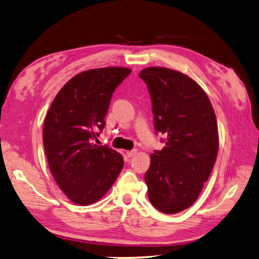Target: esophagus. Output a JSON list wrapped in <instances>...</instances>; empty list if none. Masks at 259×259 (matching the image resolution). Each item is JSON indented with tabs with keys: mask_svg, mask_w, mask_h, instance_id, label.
<instances>
[{
	"mask_svg": "<svg viewBox=\"0 0 259 259\" xmlns=\"http://www.w3.org/2000/svg\"><path fill=\"white\" fill-rule=\"evenodd\" d=\"M136 154H137V150H131V151H127V155L129 158L134 157V155H136Z\"/></svg>",
	"mask_w": 259,
	"mask_h": 259,
	"instance_id": "esophagus-1",
	"label": "esophagus"
}]
</instances>
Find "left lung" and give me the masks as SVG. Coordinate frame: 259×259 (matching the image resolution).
Here are the masks:
<instances>
[{"mask_svg": "<svg viewBox=\"0 0 259 259\" xmlns=\"http://www.w3.org/2000/svg\"><path fill=\"white\" fill-rule=\"evenodd\" d=\"M139 77L152 100L154 129L165 147L150 155L144 174L149 201L176 214L190 207L207 181L219 151V130L207 95L191 77L165 67H147Z\"/></svg>", "mask_w": 259, "mask_h": 259, "instance_id": "obj_1", "label": "left lung"}]
</instances>
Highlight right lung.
<instances>
[{
  "label": "right lung",
  "instance_id": "right-lung-1",
  "mask_svg": "<svg viewBox=\"0 0 259 259\" xmlns=\"http://www.w3.org/2000/svg\"><path fill=\"white\" fill-rule=\"evenodd\" d=\"M131 73L125 67L81 71L59 90L44 121L50 170L65 195L79 205L99 201L123 167V158L93 142L105 127L111 96Z\"/></svg>",
  "mask_w": 259,
  "mask_h": 259
}]
</instances>
